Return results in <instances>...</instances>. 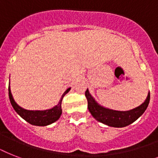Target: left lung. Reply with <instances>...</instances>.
Masks as SVG:
<instances>
[{
	"label": "left lung",
	"instance_id": "left-lung-1",
	"mask_svg": "<svg viewBox=\"0 0 158 158\" xmlns=\"http://www.w3.org/2000/svg\"><path fill=\"white\" fill-rule=\"evenodd\" d=\"M85 96L88 100L89 110L94 119L104 125L116 128L125 127L135 122L138 118H139L143 114L150 101V93H148L143 103L132 110L122 111L106 108L99 105L90 94L89 89H87L85 92Z\"/></svg>",
	"mask_w": 158,
	"mask_h": 158
}]
</instances>
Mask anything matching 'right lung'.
<instances>
[{"mask_svg": "<svg viewBox=\"0 0 158 158\" xmlns=\"http://www.w3.org/2000/svg\"><path fill=\"white\" fill-rule=\"evenodd\" d=\"M69 90H70V88L65 90V92L63 94L61 98L56 106H55L54 107L51 108V109L44 110H26V109H23L21 106H19L14 100L10 86H9V98H10V103L15 110L23 118V120H25L27 122H28L31 125H38V126H46V125H51V124L54 123L60 117V115L62 113V99Z\"/></svg>", "mask_w": 158, "mask_h": 158, "instance_id": "right-lung-1", "label": "right lung"}]
</instances>
